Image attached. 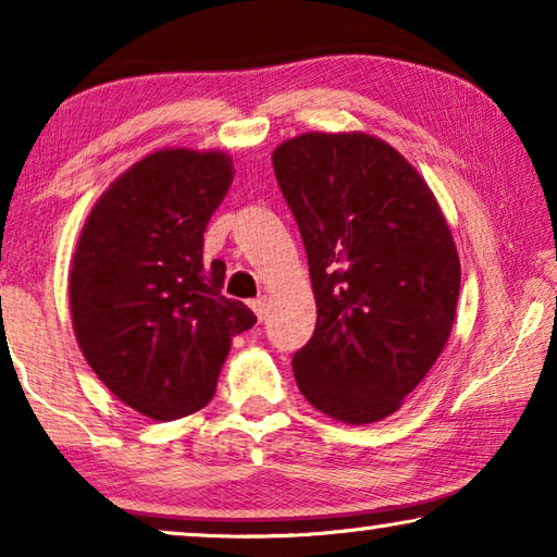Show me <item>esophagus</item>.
<instances>
[{
	"label": "esophagus",
	"instance_id": "esophagus-1",
	"mask_svg": "<svg viewBox=\"0 0 557 557\" xmlns=\"http://www.w3.org/2000/svg\"><path fill=\"white\" fill-rule=\"evenodd\" d=\"M252 312L258 314V319L262 322V319L268 317V297H258V299H252Z\"/></svg>",
	"mask_w": 557,
	"mask_h": 557
}]
</instances>
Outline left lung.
Returning a JSON list of instances; mask_svg holds the SVG:
<instances>
[{
    "instance_id": "8db88e82",
    "label": "left lung",
    "mask_w": 557,
    "mask_h": 557,
    "mask_svg": "<svg viewBox=\"0 0 557 557\" xmlns=\"http://www.w3.org/2000/svg\"><path fill=\"white\" fill-rule=\"evenodd\" d=\"M305 243L317 326L292 356L317 410L348 425L388 418L445 348L459 258L430 186L383 139L307 132L272 152Z\"/></svg>"
}]
</instances>
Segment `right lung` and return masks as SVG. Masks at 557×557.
<instances>
[{"instance_id": "add662e5", "label": "right lung", "mask_w": 557, "mask_h": 557, "mask_svg": "<svg viewBox=\"0 0 557 557\" xmlns=\"http://www.w3.org/2000/svg\"><path fill=\"white\" fill-rule=\"evenodd\" d=\"M233 182L231 157L159 149L92 206L69 295L81 351L112 395L166 422L209 405L231 338L258 322L221 295L203 233Z\"/></svg>"}]
</instances>
